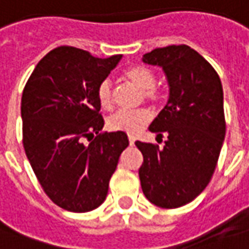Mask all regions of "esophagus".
Returning <instances> with one entry per match:
<instances>
[{
    "mask_svg": "<svg viewBox=\"0 0 249 249\" xmlns=\"http://www.w3.org/2000/svg\"><path fill=\"white\" fill-rule=\"evenodd\" d=\"M128 142H130V145H131V146L134 145L135 138H134V137H133V135H128Z\"/></svg>",
    "mask_w": 249,
    "mask_h": 249,
    "instance_id": "esophagus-1",
    "label": "esophagus"
}]
</instances>
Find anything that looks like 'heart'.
<instances>
[{
    "label": "heart",
    "mask_w": 249,
    "mask_h": 249,
    "mask_svg": "<svg viewBox=\"0 0 249 249\" xmlns=\"http://www.w3.org/2000/svg\"><path fill=\"white\" fill-rule=\"evenodd\" d=\"M123 77L130 81L137 88L142 90L143 99L150 103H159L162 99L161 90L156 85V77L150 69L145 66H131L123 71ZM96 97L97 102L104 109H109L112 107V85L108 80H104L99 84L96 89ZM152 119V115L147 109H133V111H126L122 109L115 112L112 116L108 119V127L114 131H123L127 134L134 135L140 133L142 128L146 126Z\"/></svg>",
    "instance_id": "heart-1"
}]
</instances>
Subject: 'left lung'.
Here are the masks:
<instances>
[{
    "mask_svg": "<svg viewBox=\"0 0 249 249\" xmlns=\"http://www.w3.org/2000/svg\"><path fill=\"white\" fill-rule=\"evenodd\" d=\"M167 75L169 99L149 130L164 147L135 142L143 156L142 191L153 205L176 209L190 203L212 179L225 138L224 92L217 71L186 44L156 49L142 56Z\"/></svg>",
    "mask_w": 249,
    "mask_h": 249,
    "instance_id": "left-lung-1",
    "label": "left lung"
}]
</instances>
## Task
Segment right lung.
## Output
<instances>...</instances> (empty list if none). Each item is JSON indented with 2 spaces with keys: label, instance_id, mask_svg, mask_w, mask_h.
<instances>
[{
  "label": "right lung",
  "instance_id": "1",
  "mask_svg": "<svg viewBox=\"0 0 249 249\" xmlns=\"http://www.w3.org/2000/svg\"><path fill=\"white\" fill-rule=\"evenodd\" d=\"M121 58L102 59L61 46L43 56L24 87V150L44 193L68 212L87 213L102 205L128 146L126 133H102L96 97Z\"/></svg>",
  "mask_w": 249,
  "mask_h": 249
}]
</instances>
